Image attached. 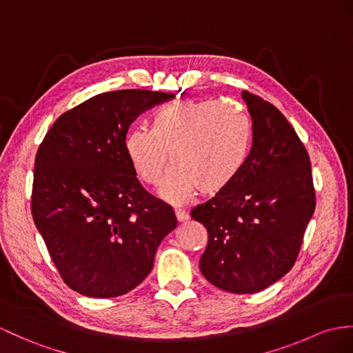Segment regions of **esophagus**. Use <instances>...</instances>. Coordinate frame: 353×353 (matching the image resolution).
<instances>
[{"label": "esophagus", "instance_id": "obj_1", "mask_svg": "<svg viewBox=\"0 0 353 353\" xmlns=\"http://www.w3.org/2000/svg\"><path fill=\"white\" fill-rule=\"evenodd\" d=\"M175 217L178 221H187L188 214L184 210H175Z\"/></svg>", "mask_w": 353, "mask_h": 353}]
</instances>
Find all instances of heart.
<instances>
[{
    "label": "heart",
    "mask_w": 353,
    "mask_h": 353,
    "mask_svg": "<svg viewBox=\"0 0 353 353\" xmlns=\"http://www.w3.org/2000/svg\"><path fill=\"white\" fill-rule=\"evenodd\" d=\"M250 125L243 114L211 100H183L159 110L152 130L136 127L125 137V154L137 178L163 181L160 196L184 203L197 192L212 196L234 181L247 159Z\"/></svg>",
    "instance_id": "obj_1"
}]
</instances>
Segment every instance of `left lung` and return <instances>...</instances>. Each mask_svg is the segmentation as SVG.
<instances>
[{"mask_svg":"<svg viewBox=\"0 0 353 353\" xmlns=\"http://www.w3.org/2000/svg\"><path fill=\"white\" fill-rule=\"evenodd\" d=\"M253 143L234 181L194 206L208 230L203 277L230 294H256L286 276L314 206L310 157L294 127L271 103L243 91Z\"/></svg>","mask_w":353,"mask_h":353,"instance_id":"8db88e82","label":"left lung"}]
</instances>
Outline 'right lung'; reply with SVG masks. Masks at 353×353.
<instances>
[{"label": "right lung", "mask_w": 353, "mask_h": 353, "mask_svg": "<svg viewBox=\"0 0 353 353\" xmlns=\"http://www.w3.org/2000/svg\"><path fill=\"white\" fill-rule=\"evenodd\" d=\"M175 94L103 92L59 117L39 147L31 211L65 285L114 298L141 285L176 228L172 206L141 185L125 154L142 112Z\"/></svg>", "instance_id": "1"}]
</instances>
